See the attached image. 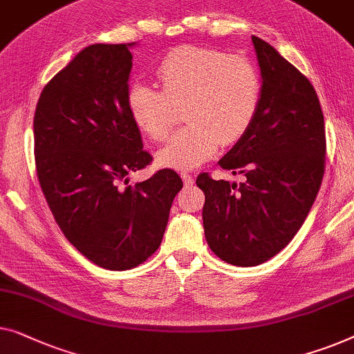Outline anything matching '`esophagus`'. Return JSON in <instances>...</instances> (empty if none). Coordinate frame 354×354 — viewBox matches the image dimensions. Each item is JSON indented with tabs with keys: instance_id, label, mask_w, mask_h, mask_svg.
I'll list each match as a JSON object with an SVG mask.
<instances>
[{
	"instance_id": "obj_1",
	"label": "esophagus",
	"mask_w": 354,
	"mask_h": 354,
	"mask_svg": "<svg viewBox=\"0 0 354 354\" xmlns=\"http://www.w3.org/2000/svg\"><path fill=\"white\" fill-rule=\"evenodd\" d=\"M180 177H182V180H183V183H185L187 187H192L193 183H194V178L189 176V174H187V172H183V174H180Z\"/></svg>"
}]
</instances>
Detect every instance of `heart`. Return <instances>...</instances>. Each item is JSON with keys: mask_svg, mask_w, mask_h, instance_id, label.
Segmentation results:
<instances>
[{"mask_svg": "<svg viewBox=\"0 0 354 354\" xmlns=\"http://www.w3.org/2000/svg\"><path fill=\"white\" fill-rule=\"evenodd\" d=\"M161 91L140 81L126 92L132 122L148 139L161 142L183 106L189 124L177 131L155 155L156 166L193 171L217 153L220 143L232 145L250 129L260 104V78L243 57L215 49L180 46L158 65Z\"/></svg>", "mask_w": 354, "mask_h": 354, "instance_id": "obj_1", "label": "heart"}]
</instances>
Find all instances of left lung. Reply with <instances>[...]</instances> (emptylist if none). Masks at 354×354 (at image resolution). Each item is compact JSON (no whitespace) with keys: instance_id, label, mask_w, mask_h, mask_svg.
<instances>
[{"instance_id":"obj_1","label":"left lung","mask_w":354,"mask_h":354,"mask_svg":"<svg viewBox=\"0 0 354 354\" xmlns=\"http://www.w3.org/2000/svg\"><path fill=\"white\" fill-rule=\"evenodd\" d=\"M260 66V104L243 139L218 165L244 183L201 174L203 227L223 262L255 266L281 252L313 206L324 176V116L316 91L273 46L252 37Z\"/></svg>"}]
</instances>
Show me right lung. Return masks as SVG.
I'll use <instances>...</instances> for the list:
<instances>
[{
	"mask_svg": "<svg viewBox=\"0 0 354 354\" xmlns=\"http://www.w3.org/2000/svg\"><path fill=\"white\" fill-rule=\"evenodd\" d=\"M134 46L80 50L44 86L33 120L38 180L55 222L84 257L115 271L160 248L183 187L171 169L127 185L151 161L126 109Z\"/></svg>",
	"mask_w": 354,
	"mask_h": 354,
	"instance_id": "add662e5",
	"label": "right lung"
}]
</instances>
